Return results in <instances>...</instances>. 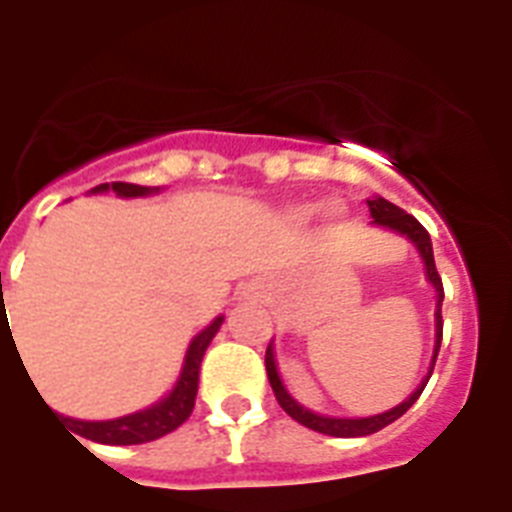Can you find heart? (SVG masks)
Returning <instances> with one entry per match:
<instances>
[{
	"mask_svg": "<svg viewBox=\"0 0 512 512\" xmlns=\"http://www.w3.org/2000/svg\"><path fill=\"white\" fill-rule=\"evenodd\" d=\"M299 213H302V216H307V213H309V210H299Z\"/></svg>",
	"mask_w": 512,
	"mask_h": 512,
	"instance_id": "heart-1",
	"label": "heart"
}]
</instances>
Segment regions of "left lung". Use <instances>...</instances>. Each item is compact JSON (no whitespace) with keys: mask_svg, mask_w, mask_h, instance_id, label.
I'll list each match as a JSON object with an SVG mask.
<instances>
[{"mask_svg":"<svg viewBox=\"0 0 512 512\" xmlns=\"http://www.w3.org/2000/svg\"><path fill=\"white\" fill-rule=\"evenodd\" d=\"M369 205V213L375 218V226H385V229L395 231V234L406 236L411 239L416 249H419V255L424 260V268H427V281L435 286L437 291V309H435V354H432V364H429V372L427 377L422 380V385L414 390V393L406 398L403 403H398L395 409L390 411H382V414L375 416H364V419H338V416H322L315 414V411L304 409L302 403H296L294 398L289 395V390L283 388L281 375H278V367H276V354H273V343L268 346L265 351V369H268V380H270V388L276 393V401L281 403V409L294 419V422L304 424V427L315 429V432H322V435H330V437H367L372 432H380L382 427H388L393 424L395 419H401L406 411L411 409L416 403V398L422 395L424 385L429 382L432 377V369H435L437 362V351H440V343H442V299H445V291H442V278L435 268V255H432V239H429L427 229H424L422 223L416 221L414 216H409L406 210H401L398 205L388 203L385 197H372L367 200Z\"/></svg>","mask_w":512,"mask_h":512,"instance_id":"left-lung-1","label":"left lung"}]
</instances>
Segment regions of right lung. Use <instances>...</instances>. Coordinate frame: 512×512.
Here are the masks:
<instances>
[{
	"label": "right lung",
	"mask_w": 512,
	"mask_h": 512,
	"mask_svg": "<svg viewBox=\"0 0 512 512\" xmlns=\"http://www.w3.org/2000/svg\"><path fill=\"white\" fill-rule=\"evenodd\" d=\"M117 192L119 197H145L158 192V187H140V184H127V182H111V184H98L93 192ZM223 317H216L210 322L208 328L200 330L192 338L187 356H184L182 375L176 380L174 390H171L163 401L156 406H150L145 411H137L130 416H119V419H109V422H80V419H70V416H59L46 406L54 416L70 422L77 435L85 440L103 442V445H140V442L158 440V437L169 435L176 427H182L190 419L192 409H195V395H197V382H200V362H203L205 349L210 346L213 336L221 328ZM46 403V401H44Z\"/></svg>",
	"instance_id": "1"
}]
</instances>
